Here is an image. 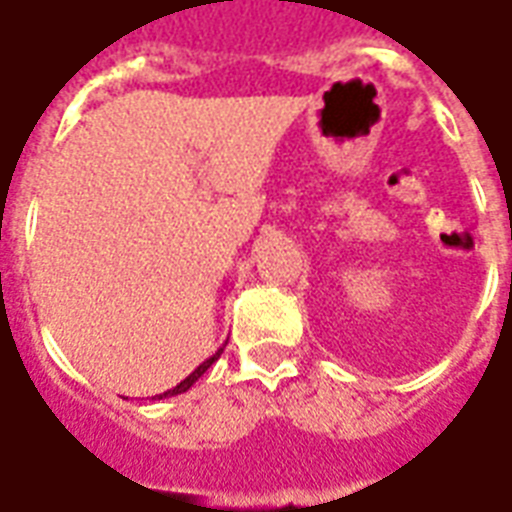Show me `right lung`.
<instances>
[{
	"instance_id": "obj_1",
	"label": "right lung",
	"mask_w": 512,
	"mask_h": 512,
	"mask_svg": "<svg viewBox=\"0 0 512 512\" xmlns=\"http://www.w3.org/2000/svg\"><path fill=\"white\" fill-rule=\"evenodd\" d=\"M222 351H224V348H219V351H216V354L208 356V359H205V362H202V365L197 367V370H194V373H189V376L183 378V381H180L178 386H172V389H167V392H164V395H156L158 400H161V397H175V395H180V392H189L191 386L197 384V378H200L202 373H205V370H208V367H211L213 362H216V359H219V356H222Z\"/></svg>"
}]
</instances>
